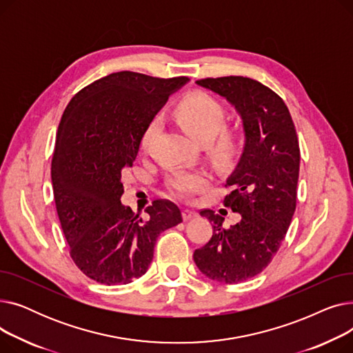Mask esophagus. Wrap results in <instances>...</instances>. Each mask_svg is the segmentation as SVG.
<instances>
[{"label": "esophagus", "mask_w": 353, "mask_h": 353, "mask_svg": "<svg viewBox=\"0 0 353 353\" xmlns=\"http://www.w3.org/2000/svg\"><path fill=\"white\" fill-rule=\"evenodd\" d=\"M181 216H183V220H190V219H193V217L197 216V212L189 210V209H184L183 213H181Z\"/></svg>", "instance_id": "esophagus-1"}]
</instances>
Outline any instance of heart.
Segmentation results:
<instances>
[{"instance_id":"obj_1","label":"heart","mask_w":353,"mask_h":353,"mask_svg":"<svg viewBox=\"0 0 353 353\" xmlns=\"http://www.w3.org/2000/svg\"><path fill=\"white\" fill-rule=\"evenodd\" d=\"M173 117L189 136L201 144H206L216 159L228 160L234 156L239 145V136L234 130L223 128L226 108L209 92H190L174 107ZM160 128L161 121L159 117L147 123L140 137L141 150H150ZM209 180V176L205 173L179 172L169 179V186L177 196L188 197L206 188Z\"/></svg>"}]
</instances>
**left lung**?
<instances>
[{
  "label": "left lung",
  "mask_w": 353,
  "mask_h": 353,
  "mask_svg": "<svg viewBox=\"0 0 353 353\" xmlns=\"http://www.w3.org/2000/svg\"><path fill=\"white\" fill-rule=\"evenodd\" d=\"M197 85L226 99L243 123L245 147L226 180L225 206L242 219L229 229L210 209L213 236L194 250L199 270L221 283H239L261 273L279 250L296 209L301 150L285 101L256 80L230 76L203 79Z\"/></svg>",
  "instance_id": "8db88e82"
}]
</instances>
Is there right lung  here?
<instances>
[{"mask_svg":"<svg viewBox=\"0 0 353 353\" xmlns=\"http://www.w3.org/2000/svg\"><path fill=\"white\" fill-rule=\"evenodd\" d=\"M188 81L113 72L80 90L64 110L51 161L54 201L71 259L92 281L139 279L159 234L183 220L170 200H154L143 220L120 199L121 173L137 157L144 127Z\"/></svg>","mask_w":353,"mask_h":353,"instance_id":"obj_1","label":"right lung"}]
</instances>
